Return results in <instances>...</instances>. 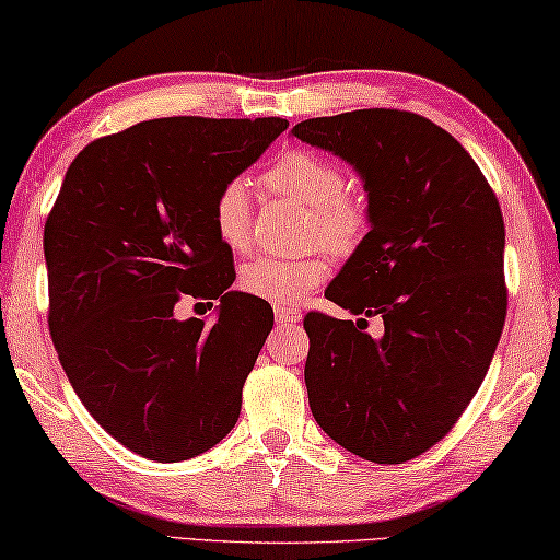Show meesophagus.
Instances as JSON below:
<instances>
[{
	"label": "esophagus",
	"instance_id": "obj_1",
	"mask_svg": "<svg viewBox=\"0 0 560 560\" xmlns=\"http://www.w3.org/2000/svg\"><path fill=\"white\" fill-rule=\"evenodd\" d=\"M300 317H303V313H300L298 307H278V310H275V320H278L280 325H292V323H298Z\"/></svg>",
	"mask_w": 560,
	"mask_h": 560
}]
</instances>
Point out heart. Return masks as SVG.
<instances>
[{"label":"heart","mask_w":560,"mask_h":560,"mask_svg":"<svg viewBox=\"0 0 560 560\" xmlns=\"http://www.w3.org/2000/svg\"><path fill=\"white\" fill-rule=\"evenodd\" d=\"M262 187L307 208L305 232L310 243H320L335 257L360 250L373 212L360 192L346 187V175L332 160L310 150L282 152L262 172ZM212 228L220 243L232 253H245L253 240V200L245 179H230L212 200ZM328 278L323 255L255 257L240 270L237 285L245 295L265 300L275 307L298 305L310 290Z\"/></svg>","instance_id":"heart-1"}]
</instances>
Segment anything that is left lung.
Listing matches in <instances>:
<instances>
[{"instance_id":"obj_1","label":"left lung","mask_w":560,"mask_h":560,"mask_svg":"<svg viewBox=\"0 0 560 560\" xmlns=\"http://www.w3.org/2000/svg\"><path fill=\"white\" fill-rule=\"evenodd\" d=\"M292 135L340 154L365 179L373 230L325 298L352 315L383 316L386 328L373 341L364 317L305 315L310 410L346 451L406 463L458 423L501 340V205L466 148L416 112L313 117Z\"/></svg>"}]
</instances>
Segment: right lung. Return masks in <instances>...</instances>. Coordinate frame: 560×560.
Listing matches in <instances>:
<instances>
[{
  "instance_id": "obj_1",
  "label": "right lung",
  "mask_w": 560,
  "mask_h": 560,
  "mask_svg": "<svg viewBox=\"0 0 560 560\" xmlns=\"http://www.w3.org/2000/svg\"><path fill=\"white\" fill-rule=\"evenodd\" d=\"M285 130L282 117L148 119L67 170L45 222L51 342L90 416L142 458H195L237 423L272 310L228 290L212 200ZM185 294L220 299L219 320L177 322Z\"/></svg>"
}]
</instances>
